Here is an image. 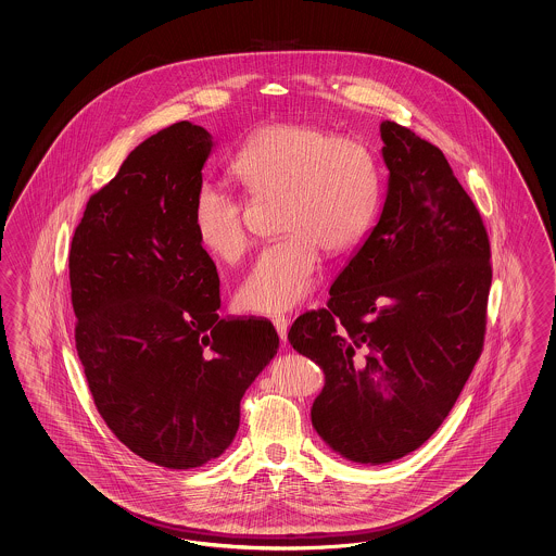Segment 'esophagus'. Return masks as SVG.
Segmentation results:
<instances>
[{
  "label": "esophagus",
  "mask_w": 556,
  "mask_h": 556,
  "mask_svg": "<svg viewBox=\"0 0 556 556\" xmlns=\"http://www.w3.org/2000/svg\"><path fill=\"white\" fill-rule=\"evenodd\" d=\"M273 326H275V329H277V333H279L281 341H287V331H289V317H285V315H275V317H273Z\"/></svg>",
  "instance_id": "34e87169"
}]
</instances>
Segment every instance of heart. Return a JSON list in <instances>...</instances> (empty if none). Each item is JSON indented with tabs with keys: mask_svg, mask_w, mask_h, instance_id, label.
Here are the masks:
<instances>
[{
	"mask_svg": "<svg viewBox=\"0 0 556 556\" xmlns=\"http://www.w3.org/2000/svg\"><path fill=\"white\" fill-rule=\"evenodd\" d=\"M230 173L251 199H281L277 229L237 291L244 312L281 313L312 293L319 253L341 255L362 241L378 215L381 170L364 140L307 123L257 130L232 161ZM192 229L204 251L237 263L251 247L247 204L215 182L192 201Z\"/></svg>",
	"mask_w": 556,
	"mask_h": 556,
	"instance_id": "obj_1",
	"label": "heart"
}]
</instances>
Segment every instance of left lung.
<instances>
[{
	"instance_id": "obj_1",
	"label": "left lung",
	"mask_w": 556,
	"mask_h": 556,
	"mask_svg": "<svg viewBox=\"0 0 556 556\" xmlns=\"http://www.w3.org/2000/svg\"><path fill=\"white\" fill-rule=\"evenodd\" d=\"M388 192L378 225L303 313L293 350L326 371L313 428L348 460L420 447L456 404L484 348L492 265L482 217L444 152L381 124Z\"/></svg>"
}]
</instances>
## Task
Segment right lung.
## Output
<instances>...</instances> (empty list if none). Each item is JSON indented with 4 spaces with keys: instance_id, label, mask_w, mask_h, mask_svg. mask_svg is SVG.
I'll use <instances>...</instances> for the list:
<instances>
[{
    "instance_id": "add662e5",
    "label": "right lung",
    "mask_w": 556,
    "mask_h": 556,
    "mask_svg": "<svg viewBox=\"0 0 556 556\" xmlns=\"http://www.w3.org/2000/svg\"><path fill=\"white\" fill-rule=\"evenodd\" d=\"M213 136L173 124L96 190L70 247L76 350L96 409L136 456L187 470L229 447L241 397L279 350L267 319H218L192 229Z\"/></svg>"
}]
</instances>
